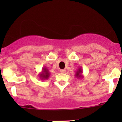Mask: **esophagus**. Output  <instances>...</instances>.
I'll list each match as a JSON object with an SVG mask.
<instances>
[{
    "label": "esophagus",
    "instance_id": "esophagus-1",
    "mask_svg": "<svg viewBox=\"0 0 122 122\" xmlns=\"http://www.w3.org/2000/svg\"><path fill=\"white\" fill-rule=\"evenodd\" d=\"M60 71L62 73H65V71H65V70H60Z\"/></svg>",
    "mask_w": 122,
    "mask_h": 122
}]
</instances>
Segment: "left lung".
<instances>
[{"label": "left lung", "mask_w": 122, "mask_h": 122, "mask_svg": "<svg viewBox=\"0 0 122 122\" xmlns=\"http://www.w3.org/2000/svg\"><path fill=\"white\" fill-rule=\"evenodd\" d=\"M82 73L83 71L82 67H79L77 70L76 71V73H75V76L78 79L82 78L84 77V76L82 75Z\"/></svg>", "instance_id": "obj_1"}]
</instances>
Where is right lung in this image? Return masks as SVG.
Wrapping results in <instances>:
<instances>
[{"label":"right lung","mask_w":122,"mask_h":122,"mask_svg":"<svg viewBox=\"0 0 122 122\" xmlns=\"http://www.w3.org/2000/svg\"><path fill=\"white\" fill-rule=\"evenodd\" d=\"M50 75V72L49 71L48 68L46 66H43V68H42L41 72L40 73V74H38V76H39L40 79L41 80H46V79H48L49 78Z\"/></svg>","instance_id":"1"}]
</instances>
